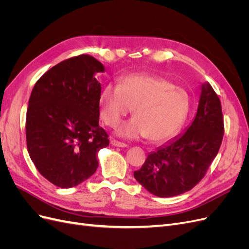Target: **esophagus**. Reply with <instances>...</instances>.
I'll return each mask as SVG.
<instances>
[{
    "mask_svg": "<svg viewBox=\"0 0 249 249\" xmlns=\"http://www.w3.org/2000/svg\"><path fill=\"white\" fill-rule=\"evenodd\" d=\"M111 144H112L113 146H117V147H126V146H127V145L125 144V143L117 141V140H115V139H112V140H111Z\"/></svg>",
    "mask_w": 249,
    "mask_h": 249,
    "instance_id": "34e87169",
    "label": "esophagus"
}]
</instances>
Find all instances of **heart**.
Masks as SVG:
<instances>
[{
	"mask_svg": "<svg viewBox=\"0 0 249 249\" xmlns=\"http://www.w3.org/2000/svg\"><path fill=\"white\" fill-rule=\"evenodd\" d=\"M190 97L182 87L161 76L130 73L117 86L106 85L100 94L101 116L108 126L116 127L132 111L135 117L117 129L119 137L153 142L169 139L182 125Z\"/></svg>",
	"mask_w": 249,
	"mask_h": 249,
	"instance_id": "1",
	"label": "heart"
}]
</instances>
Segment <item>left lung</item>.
Returning a JSON list of instances; mask_svg holds the SVG:
<instances>
[{
  "instance_id": "1",
  "label": "left lung",
  "mask_w": 249,
  "mask_h": 249,
  "mask_svg": "<svg viewBox=\"0 0 249 249\" xmlns=\"http://www.w3.org/2000/svg\"><path fill=\"white\" fill-rule=\"evenodd\" d=\"M224 133L219 97L203 84L196 116L188 130L150 153L134 177L159 197H171L196 186L220 148Z\"/></svg>"
}]
</instances>
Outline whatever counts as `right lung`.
<instances>
[{"instance_id": "add662e5", "label": "right lung", "mask_w": 249, "mask_h": 249, "mask_svg": "<svg viewBox=\"0 0 249 249\" xmlns=\"http://www.w3.org/2000/svg\"><path fill=\"white\" fill-rule=\"evenodd\" d=\"M103 64L79 55L53 66L33 87L26 117L28 153L40 175L60 188L74 187L99 166L109 145L99 124Z\"/></svg>"}]
</instances>
